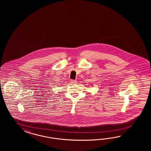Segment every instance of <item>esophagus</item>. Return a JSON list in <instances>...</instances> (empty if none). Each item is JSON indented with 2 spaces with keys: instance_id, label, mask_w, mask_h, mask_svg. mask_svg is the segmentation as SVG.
Here are the masks:
<instances>
[{
  "instance_id": "1",
  "label": "esophagus",
  "mask_w": 151,
  "mask_h": 151,
  "mask_svg": "<svg viewBox=\"0 0 151 151\" xmlns=\"http://www.w3.org/2000/svg\"><path fill=\"white\" fill-rule=\"evenodd\" d=\"M77 82H78V81H77L76 80H71V83L76 84V83H77Z\"/></svg>"
}]
</instances>
